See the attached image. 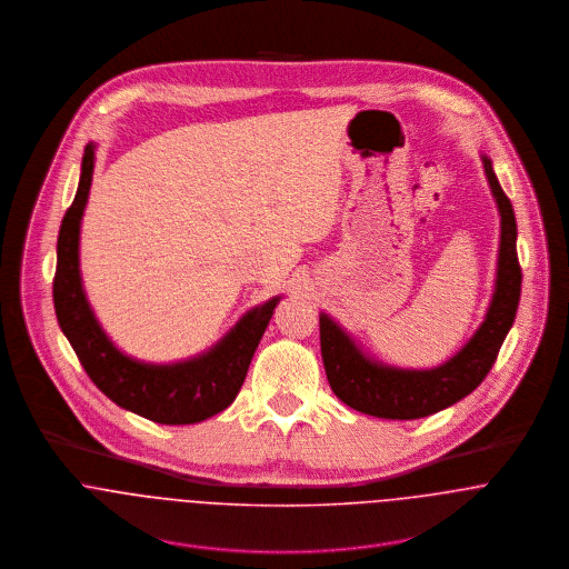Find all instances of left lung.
Here are the masks:
<instances>
[{
  "label": "left lung",
  "mask_w": 569,
  "mask_h": 569,
  "mask_svg": "<svg viewBox=\"0 0 569 569\" xmlns=\"http://www.w3.org/2000/svg\"><path fill=\"white\" fill-rule=\"evenodd\" d=\"M480 158L499 212L495 284L482 325L440 366L399 368L372 357L343 326L322 311L320 343L326 379L341 403L377 418L413 420L462 401L485 381L492 368L517 316L521 267L517 260V221L512 203L497 181L490 158L487 153H480Z\"/></svg>",
  "instance_id": "obj_1"
}]
</instances>
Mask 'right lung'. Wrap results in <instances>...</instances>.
I'll use <instances>...</instances> for the list:
<instances>
[{
    "label": "right lung",
    "mask_w": 569,
    "mask_h": 569,
    "mask_svg": "<svg viewBox=\"0 0 569 569\" xmlns=\"http://www.w3.org/2000/svg\"><path fill=\"white\" fill-rule=\"evenodd\" d=\"M96 163V142L84 147L77 197L63 217L57 241L54 311L96 388L116 406L160 425L201 422L232 406L251 357L282 296L251 307L208 350L153 363L127 355L98 322L81 276V223Z\"/></svg>",
    "instance_id": "1"
}]
</instances>
